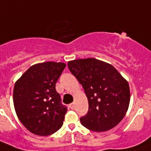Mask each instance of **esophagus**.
Wrapping results in <instances>:
<instances>
[{"instance_id":"obj_1","label":"esophagus","mask_w":151,"mask_h":151,"mask_svg":"<svg viewBox=\"0 0 151 151\" xmlns=\"http://www.w3.org/2000/svg\"><path fill=\"white\" fill-rule=\"evenodd\" d=\"M69 107H70V108L71 109V110H73V109L75 108V104H74V103L70 104L69 105Z\"/></svg>"}]
</instances>
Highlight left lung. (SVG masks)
Listing matches in <instances>:
<instances>
[{
  "label": "left lung",
  "instance_id": "left-lung-1",
  "mask_svg": "<svg viewBox=\"0 0 151 151\" xmlns=\"http://www.w3.org/2000/svg\"><path fill=\"white\" fill-rule=\"evenodd\" d=\"M70 71L83 86L88 111L81 117L86 128L95 132L111 130L124 117L130 104V87L111 64L95 58L68 63Z\"/></svg>",
  "mask_w": 151,
  "mask_h": 151
}]
</instances>
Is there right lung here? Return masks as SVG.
<instances>
[{
	"label": "right lung",
	"instance_id": "right-lung-1",
	"mask_svg": "<svg viewBox=\"0 0 151 151\" xmlns=\"http://www.w3.org/2000/svg\"><path fill=\"white\" fill-rule=\"evenodd\" d=\"M66 64L44 62L31 66L15 83L13 101L20 121L29 131L48 136L63 125L68 108L55 85Z\"/></svg>",
	"mask_w": 151,
	"mask_h": 151
}]
</instances>
